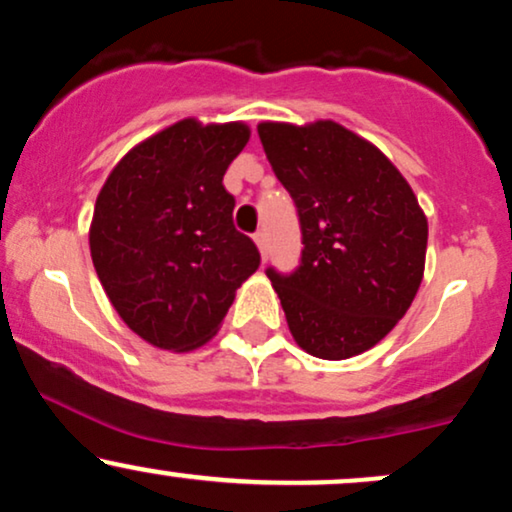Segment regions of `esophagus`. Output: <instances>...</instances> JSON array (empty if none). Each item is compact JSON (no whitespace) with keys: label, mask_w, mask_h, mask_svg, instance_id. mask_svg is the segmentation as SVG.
I'll list each match as a JSON object with an SVG mask.
<instances>
[{"label":"esophagus","mask_w":512,"mask_h":512,"mask_svg":"<svg viewBox=\"0 0 512 512\" xmlns=\"http://www.w3.org/2000/svg\"><path fill=\"white\" fill-rule=\"evenodd\" d=\"M255 243H257V248H260L262 260H267V236H264L262 231L255 233Z\"/></svg>","instance_id":"34e87169"}]
</instances>
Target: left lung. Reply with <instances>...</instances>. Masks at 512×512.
<instances>
[{"mask_svg":"<svg viewBox=\"0 0 512 512\" xmlns=\"http://www.w3.org/2000/svg\"><path fill=\"white\" fill-rule=\"evenodd\" d=\"M257 134L301 221L296 272L267 269L293 339L325 361L363 354L419 291L424 209L390 158L339 122H260Z\"/></svg>","mask_w":512,"mask_h":512,"instance_id":"1","label":"left lung"}]
</instances>
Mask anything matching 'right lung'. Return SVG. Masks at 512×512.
Returning a JSON list of instances; mask_svg holds the SVG:
<instances>
[{
    "instance_id": "1",
    "label": "right lung",
    "mask_w": 512,
    "mask_h": 512,
    "mask_svg": "<svg viewBox=\"0 0 512 512\" xmlns=\"http://www.w3.org/2000/svg\"><path fill=\"white\" fill-rule=\"evenodd\" d=\"M245 122H175L129 149L93 209L88 245L110 303L134 334L166 351L207 344L260 252L233 226L226 168Z\"/></svg>"
}]
</instances>
